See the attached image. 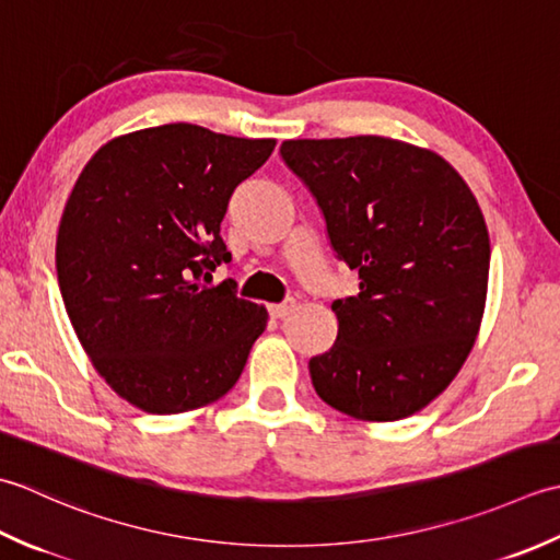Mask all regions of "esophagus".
I'll use <instances>...</instances> for the list:
<instances>
[{
    "label": "esophagus",
    "instance_id": "34e87169",
    "mask_svg": "<svg viewBox=\"0 0 560 560\" xmlns=\"http://www.w3.org/2000/svg\"><path fill=\"white\" fill-rule=\"evenodd\" d=\"M294 306H296L294 300H284V302H280V304H270L268 312H270L272 318H284V316L294 312Z\"/></svg>",
    "mask_w": 560,
    "mask_h": 560
}]
</instances>
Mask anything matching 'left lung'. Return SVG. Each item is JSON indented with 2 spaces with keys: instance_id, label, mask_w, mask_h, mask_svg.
<instances>
[{
  "instance_id": "1",
  "label": "left lung",
  "mask_w": 560,
  "mask_h": 560,
  "mask_svg": "<svg viewBox=\"0 0 560 560\" xmlns=\"http://www.w3.org/2000/svg\"><path fill=\"white\" fill-rule=\"evenodd\" d=\"M280 154L360 278L355 296L330 304L338 338L310 360L316 394L370 423L418 413L481 328L490 242L471 188L440 154L380 135L284 140Z\"/></svg>"
}]
</instances>
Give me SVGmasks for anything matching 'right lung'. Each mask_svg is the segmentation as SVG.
Listing matches in <instances>:
<instances>
[{
    "instance_id": "1",
    "label": "right lung",
    "mask_w": 560,
    "mask_h": 560,
    "mask_svg": "<svg viewBox=\"0 0 560 560\" xmlns=\"http://www.w3.org/2000/svg\"><path fill=\"white\" fill-rule=\"evenodd\" d=\"M276 150L200 125L113 137L89 159L57 230V280L96 372L144 413L222 398L268 324L266 306L208 288L230 264L220 224L234 188Z\"/></svg>"
}]
</instances>
